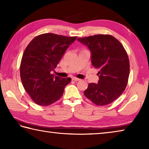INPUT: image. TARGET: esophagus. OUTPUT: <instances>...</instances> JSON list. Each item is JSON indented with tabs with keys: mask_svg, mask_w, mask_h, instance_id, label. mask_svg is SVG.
I'll list each match as a JSON object with an SVG mask.
<instances>
[{
	"mask_svg": "<svg viewBox=\"0 0 149 149\" xmlns=\"http://www.w3.org/2000/svg\"><path fill=\"white\" fill-rule=\"evenodd\" d=\"M72 80L74 81H79L80 79L79 78H77V77H72Z\"/></svg>",
	"mask_w": 149,
	"mask_h": 149,
	"instance_id": "obj_1",
	"label": "esophagus"
}]
</instances>
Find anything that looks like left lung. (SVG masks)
<instances>
[{"instance_id": "1", "label": "left lung", "mask_w": 149, "mask_h": 149, "mask_svg": "<svg viewBox=\"0 0 149 149\" xmlns=\"http://www.w3.org/2000/svg\"><path fill=\"white\" fill-rule=\"evenodd\" d=\"M91 53L92 65L98 69V84H89L84 95L96 105L110 104L124 91L130 75V61L122 43L110 35L78 38Z\"/></svg>"}]
</instances>
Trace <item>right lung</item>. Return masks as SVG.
I'll use <instances>...</instances> for the list:
<instances>
[{
    "label": "right lung",
    "instance_id": "obj_1",
    "mask_svg": "<svg viewBox=\"0 0 149 149\" xmlns=\"http://www.w3.org/2000/svg\"><path fill=\"white\" fill-rule=\"evenodd\" d=\"M77 37L44 33L27 45L20 64V77L25 90L36 104L49 106L59 100L71 78L51 74Z\"/></svg>",
    "mask_w": 149,
    "mask_h": 149
}]
</instances>
